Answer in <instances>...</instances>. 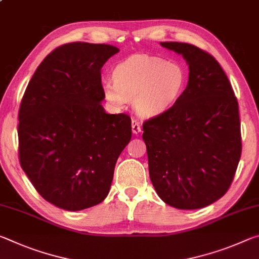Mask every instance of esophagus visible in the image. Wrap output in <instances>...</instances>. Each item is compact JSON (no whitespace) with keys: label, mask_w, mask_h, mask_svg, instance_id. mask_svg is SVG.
Returning <instances> with one entry per match:
<instances>
[{"label":"esophagus","mask_w":259,"mask_h":259,"mask_svg":"<svg viewBox=\"0 0 259 259\" xmlns=\"http://www.w3.org/2000/svg\"><path fill=\"white\" fill-rule=\"evenodd\" d=\"M131 129H133V133L135 135H138L140 131H142V126H140L139 122L137 120H133V123H131Z\"/></svg>","instance_id":"esophagus-1"}]
</instances>
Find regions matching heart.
Wrapping results in <instances>:
<instances>
[{
  "label": "heart",
  "instance_id": "heart-1",
  "mask_svg": "<svg viewBox=\"0 0 259 259\" xmlns=\"http://www.w3.org/2000/svg\"><path fill=\"white\" fill-rule=\"evenodd\" d=\"M187 74L182 65L160 57L135 55L120 63L113 81L103 83L105 98L116 107L134 100L140 116L152 117L164 113L183 95Z\"/></svg>",
  "mask_w": 259,
  "mask_h": 259
}]
</instances>
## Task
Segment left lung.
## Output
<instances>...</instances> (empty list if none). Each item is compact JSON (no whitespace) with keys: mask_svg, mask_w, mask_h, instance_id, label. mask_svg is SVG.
Here are the masks:
<instances>
[{"mask_svg":"<svg viewBox=\"0 0 259 259\" xmlns=\"http://www.w3.org/2000/svg\"><path fill=\"white\" fill-rule=\"evenodd\" d=\"M160 45L182 55L190 72L172 107L143 124L150 178L166 204L200 209L225 194L238 168V100L211 55L188 43Z\"/></svg>","mask_w":259,"mask_h":259,"instance_id":"obj_1","label":"left lung"}]
</instances>
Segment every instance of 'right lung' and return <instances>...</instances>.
<instances>
[{"label": "right lung", "mask_w": 259, "mask_h": 259, "mask_svg": "<svg viewBox=\"0 0 259 259\" xmlns=\"http://www.w3.org/2000/svg\"><path fill=\"white\" fill-rule=\"evenodd\" d=\"M120 50L74 42L57 48L30 78L19 108V160L43 199L68 211L103 202L131 139L126 114H107L100 69Z\"/></svg>", "instance_id": "right-lung-1"}]
</instances>
